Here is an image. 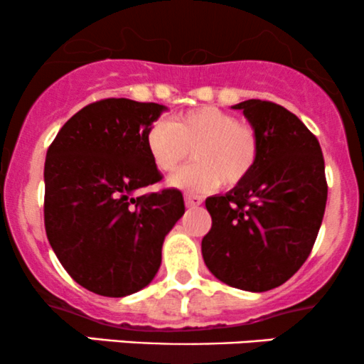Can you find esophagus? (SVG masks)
<instances>
[{"instance_id":"obj_1","label":"esophagus","mask_w":364,"mask_h":364,"mask_svg":"<svg viewBox=\"0 0 364 364\" xmlns=\"http://www.w3.org/2000/svg\"><path fill=\"white\" fill-rule=\"evenodd\" d=\"M185 202L188 207H198L202 203V196L195 195V193H186L185 195Z\"/></svg>"}]
</instances>
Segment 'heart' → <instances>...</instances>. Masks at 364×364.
Masks as SVG:
<instances>
[{
    "instance_id": "heart-1",
    "label": "heart",
    "mask_w": 364,
    "mask_h": 364,
    "mask_svg": "<svg viewBox=\"0 0 364 364\" xmlns=\"http://www.w3.org/2000/svg\"><path fill=\"white\" fill-rule=\"evenodd\" d=\"M149 156L161 173H173L191 156L193 164L171 179L186 190H208L219 183L235 188L252 174L260 156L253 124L217 107H198L157 121L145 135Z\"/></svg>"
}]
</instances>
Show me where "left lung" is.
Instances as JSON below:
<instances>
[{
    "label": "left lung",
    "instance_id": "1",
    "mask_svg": "<svg viewBox=\"0 0 364 364\" xmlns=\"http://www.w3.org/2000/svg\"><path fill=\"white\" fill-rule=\"evenodd\" d=\"M241 109L260 135L257 166L229 193L208 196L205 265L243 291L274 289L301 269L327 203L325 162L316 136L286 107L250 99Z\"/></svg>",
    "mask_w": 364,
    "mask_h": 364
}]
</instances>
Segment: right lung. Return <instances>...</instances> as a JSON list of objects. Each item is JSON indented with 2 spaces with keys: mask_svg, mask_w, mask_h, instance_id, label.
Returning <instances> with one entry per match:
<instances>
[{
  "mask_svg": "<svg viewBox=\"0 0 364 364\" xmlns=\"http://www.w3.org/2000/svg\"><path fill=\"white\" fill-rule=\"evenodd\" d=\"M166 106L102 99L63 124L44 164V225L75 282L123 298L161 267L162 243L185 214L176 188L133 196L162 179L145 135Z\"/></svg>",
  "mask_w": 364,
  "mask_h": 364,
  "instance_id": "1",
  "label": "right lung"
}]
</instances>
